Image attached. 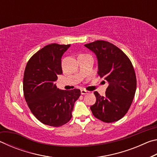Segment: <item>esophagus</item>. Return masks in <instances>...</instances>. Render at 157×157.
Instances as JSON below:
<instances>
[{
    "mask_svg": "<svg viewBox=\"0 0 157 157\" xmlns=\"http://www.w3.org/2000/svg\"><path fill=\"white\" fill-rule=\"evenodd\" d=\"M89 91H86V90H84V89H82L81 90V94L82 95H85V94H88Z\"/></svg>",
    "mask_w": 157,
    "mask_h": 157,
    "instance_id": "1",
    "label": "esophagus"
}]
</instances>
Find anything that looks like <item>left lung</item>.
Returning a JSON list of instances; mask_svg holds the SVG:
<instances>
[{
    "mask_svg": "<svg viewBox=\"0 0 157 157\" xmlns=\"http://www.w3.org/2000/svg\"><path fill=\"white\" fill-rule=\"evenodd\" d=\"M84 46L96 55L98 74L108 84L105 96L94 92L96 102L90 107L92 113L105 123L120 120L128 111L136 93V78L132 63L121 49L109 42L95 41Z\"/></svg>",
    "mask_w": 157,
    "mask_h": 157,
    "instance_id": "8db88e82",
    "label": "left lung"
}]
</instances>
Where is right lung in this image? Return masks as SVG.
<instances>
[{
	"instance_id": "obj_1",
	"label": "right lung",
	"mask_w": 157,
	"mask_h": 157,
	"mask_svg": "<svg viewBox=\"0 0 157 157\" xmlns=\"http://www.w3.org/2000/svg\"><path fill=\"white\" fill-rule=\"evenodd\" d=\"M71 45L49 44L35 53L26 65L23 93L33 115L45 124L59 127L72 117L79 89L60 90L55 82L62 73V57Z\"/></svg>"
}]
</instances>
